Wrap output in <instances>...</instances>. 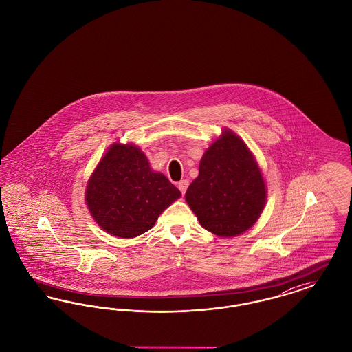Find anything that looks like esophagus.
<instances>
[{
    "label": "esophagus",
    "instance_id": "34e87169",
    "mask_svg": "<svg viewBox=\"0 0 352 352\" xmlns=\"http://www.w3.org/2000/svg\"><path fill=\"white\" fill-rule=\"evenodd\" d=\"M187 187H188V181H186V179L181 181V182L178 184V188H179V191L182 192V195H184V192L187 191Z\"/></svg>",
    "mask_w": 352,
    "mask_h": 352
}]
</instances>
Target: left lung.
<instances>
[{
    "mask_svg": "<svg viewBox=\"0 0 352 352\" xmlns=\"http://www.w3.org/2000/svg\"><path fill=\"white\" fill-rule=\"evenodd\" d=\"M267 201L261 170L244 141L230 131L204 151L199 175L186 201L201 227L220 237L245 232L260 218Z\"/></svg>",
    "mask_w": 352,
    "mask_h": 352,
    "instance_id": "1",
    "label": "left lung"
}]
</instances>
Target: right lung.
<instances>
[{"label": "right lung", "instance_id": "add662e5", "mask_svg": "<svg viewBox=\"0 0 352 352\" xmlns=\"http://www.w3.org/2000/svg\"><path fill=\"white\" fill-rule=\"evenodd\" d=\"M181 191L154 173L135 145L113 144L92 173L85 190L91 215L108 234L132 239L149 231Z\"/></svg>", "mask_w": 352, "mask_h": 352}]
</instances>
